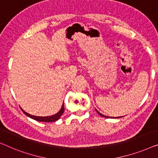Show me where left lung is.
Listing matches in <instances>:
<instances>
[{"label":"left lung","instance_id":"1","mask_svg":"<svg viewBox=\"0 0 158 158\" xmlns=\"http://www.w3.org/2000/svg\"><path fill=\"white\" fill-rule=\"evenodd\" d=\"M96 111H97V112L98 113V114L100 115L101 117H105V118H112V117H106V116H104V115H103V114H102L100 112H99L98 111H97V110H96ZM120 117H116V118H120ZM114 118H115V117H114Z\"/></svg>","mask_w":158,"mask_h":158}]
</instances>
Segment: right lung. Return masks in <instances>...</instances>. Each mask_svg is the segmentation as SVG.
I'll use <instances>...</instances> for the list:
<instances>
[{
  "label": "right lung",
  "instance_id": "1",
  "mask_svg": "<svg viewBox=\"0 0 158 158\" xmlns=\"http://www.w3.org/2000/svg\"><path fill=\"white\" fill-rule=\"evenodd\" d=\"M21 109V110L23 111V112L25 114L26 116L31 117V119H34L35 120L39 121V122H46V123H51V122H55L57 121L59 119L61 116L62 115V114L64 113V103L62 104L61 110L59 111V112H57L56 114H55L54 115H52V116H48V117H39V116H34V115H31L30 114H28L26 112H25L23 109Z\"/></svg>",
  "mask_w": 158,
  "mask_h": 158
}]
</instances>
